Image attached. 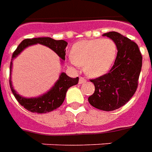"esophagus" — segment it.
Segmentation results:
<instances>
[{
	"mask_svg": "<svg viewBox=\"0 0 152 152\" xmlns=\"http://www.w3.org/2000/svg\"><path fill=\"white\" fill-rule=\"evenodd\" d=\"M86 82V80L84 77H80L79 79V83L80 84H83V83Z\"/></svg>",
	"mask_w": 152,
	"mask_h": 152,
	"instance_id": "esophagus-1",
	"label": "esophagus"
}]
</instances>
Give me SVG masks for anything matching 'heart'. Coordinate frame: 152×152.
I'll return each instance as SVG.
<instances>
[{"instance_id":"b5f03b06","label":"heart","mask_w":152,"mask_h":152,"mask_svg":"<svg viewBox=\"0 0 152 152\" xmlns=\"http://www.w3.org/2000/svg\"><path fill=\"white\" fill-rule=\"evenodd\" d=\"M117 55V47L111 39L84 40L73 45L71 63L83 66L84 72L90 77L105 75L112 68Z\"/></svg>"}]
</instances>
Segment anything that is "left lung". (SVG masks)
I'll return each mask as SVG.
<instances>
[{
  "label": "left lung",
  "mask_w": 152,
  "mask_h": 152,
  "mask_svg": "<svg viewBox=\"0 0 152 152\" xmlns=\"http://www.w3.org/2000/svg\"><path fill=\"white\" fill-rule=\"evenodd\" d=\"M103 36L115 43L117 55L108 73L90 80L95 90L88 100L94 107L111 112L127 103L136 92L142 57L137 44L130 39L116 31L107 32Z\"/></svg>",
  "instance_id": "left-lung-1"
}]
</instances>
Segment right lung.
<instances>
[{"mask_svg":"<svg viewBox=\"0 0 152 152\" xmlns=\"http://www.w3.org/2000/svg\"><path fill=\"white\" fill-rule=\"evenodd\" d=\"M40 44L45 46L49 47L50 49L54 51L62 59V62L65 60L66 55V47L67 45V42L63 40H56L50 37H38L32 38V39H25L19 44L17 49L13 53L12 60L15 58L23 50L27 47ZM10 63V74L11 76L12 65L13 63ZM79 81V78H72L66 75V73L62 72L60 74L59 78L57 80L54 86L51 89L44 94L42 95L37 97V98H24L23 96L19 95L18 93L15 91L11 82V77L10 79V86L12 90L13 94L15 95V99H17L20 104L25 109L31 112H37V113H46V112H52L63 104V101L66 97V93L70 87L75 86Z\"/></svg>","mask_w":152,"mask_h":152,"instance_id":"right-lung-1","label":"right lung"}]
</instances>
